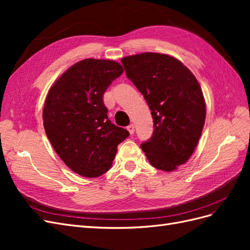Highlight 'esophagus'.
<instances>
[{
    "label": "esophagus",
    "instance_id": "1",
    "mask_svg": "<svg viewBox=\"0 0 250 250\" xmlns=\"http://www.w3.org/2000/svg\"><path fill=\"white\" fill-rule=\"evenodd\" d=\"M127 130L129 131L130 134H133V133H134V125H133V124H130L129 126H127Z\"/></svg>",
    "mask_w": 250,
    "mask_h": 250
}]
</instances>
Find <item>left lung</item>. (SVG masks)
<instances>
[{"label":"left lung","instance_id":"obj_1","mask_svg":"<svg viewBox=\"0 0 250 250\" xmlns=\"http://www.w3.org/2000/svg\"><path fill=\"white\" fill-rule=\"evenodd\" d=\"M126 76L151 109L153 134L141 148L154 168L171 172L193 154L206 121V101L193 73L178 59L141 53L121 59Z\"/></svg>","mask_w":250,"mask_h":250}]
</instances>
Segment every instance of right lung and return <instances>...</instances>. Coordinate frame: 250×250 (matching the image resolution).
Wrapping results in <instances>:
<instances>
[{
  "label": "right lung",
  "instance_id": "1",
  "mask_svg": "<svg viewBox=\"0 0 250 250\" xmlns=\"http://www.w3.org/2000/svg\"><path fill=\"white\" fill-rule=\"evenodd\" d=\"M123 72L113 60L83 59L49 89L42 111L44 131L59 157L81 176L106 173L118 145L129 137L110 122L103 103L105 90Z\"/></svg>",
  "mask_w": 250,
  "mask_h": 250
}]
</instances>
